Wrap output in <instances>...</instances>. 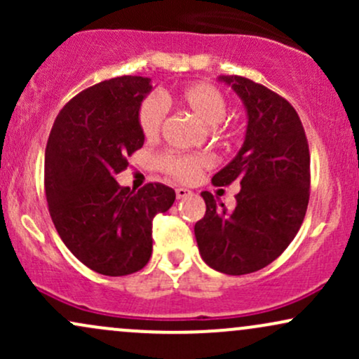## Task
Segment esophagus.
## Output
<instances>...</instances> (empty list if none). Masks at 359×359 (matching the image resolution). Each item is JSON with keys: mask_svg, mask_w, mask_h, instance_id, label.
Returning <instances> with one entry per match:
<instances>
[{"mask_svg": "<svg viewBox=\"0 0 359 359\" xmlns=\"http://www.w3.org/2000/svg\"><path fill=\"white\" fill-rule=\"evenodd\" d=\"M189 194H191V191H189V189H184V187L175 189V196H177V199H184V197H187Z\"/></svg>", "mask_w": 359, "mask_h": 359, "instance_id": "obj_1", "label": "esophagus"}]
</instances>
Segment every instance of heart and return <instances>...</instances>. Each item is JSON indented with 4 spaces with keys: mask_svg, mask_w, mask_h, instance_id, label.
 <instances>
[{
    "mask_svg": "<svg viewBox=\"0 0 359 359\" xmlns=\"http://www.w3.org/2000/svg\"><path fill=\"white\" fill-rule=\"evenodd\" d=\"M168 97L150 96L143 100L138 109V125L143 137L154 140L162 131L163 123L167 116V102ZM175 101L182 104L185 109L196 114L204 125L211 126L212 131H219L221 121L228 111V100L226 94L211 84V82H194L185 86L177 93ZM209 165V160L204 155L197 154H174L168 151L160 156V167L168 177L179 180V182H189L199 174L203 168Z\"/></svg>",
    "mask_w": 359,
    "mask_h": 359,
    "instance_id": "b5f03b06",
    "label": "heart"
}]
</instances>
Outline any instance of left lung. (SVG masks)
Returning <instances> with one entry per match:
<instances>
[{"mask_svg": "<svg viewBox=\"0 0 359 359\" xmlns=\"http://www.w3.org/2000/svg\"><path fill=\"white\" fill-rule=\"evenodd\" d=\"M248 111L240 154L212 177L217 187L238 180L228 211L203 192L205 214L196 222L201 257L226 275H246L277 259L302 226L311 196V154L302 121L285 97L241 76H221Z\"/></svg>", "mask_w": 359, "mask_h": 359, "instance_id": "obj_1", "label": "left lung"}]
</instances>
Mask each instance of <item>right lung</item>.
Here are the masks:
<instances>
[{"mask_svg":"<svg viewBox=\"0 0 359 359\" xmlns=\"http://www.w3.org/2000/svg\"><path fill=\"white\" fill-rule=\"evenodd\" d=\"M148 77L123 76L90 86L57 114L45 150V196L64 245L90 270L108 277L135 273L151 257V226L175 201L160 182L140 191L114 177L145 142L138 109Z\"/></svg>","mask_w":359,"mask_h":359,"instance_id":"add662e5","label":"right lung"}]
</instances>
